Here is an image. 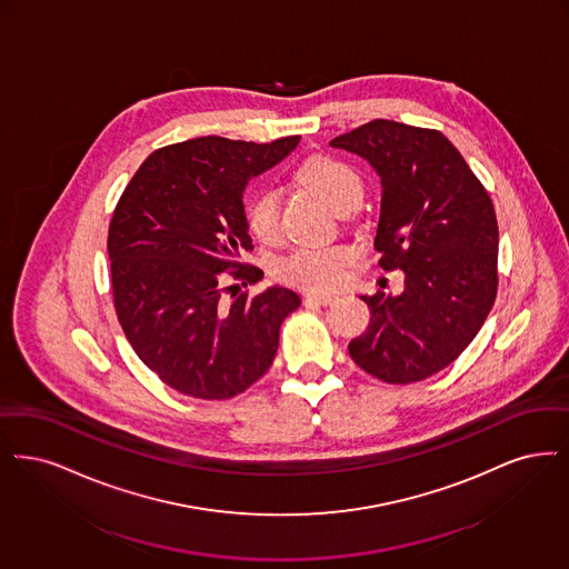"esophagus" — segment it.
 Masks as SVG:
<instances>
[{"label": "esophagus", "mask_w": 569, "mask_h": 569, "mask_svg": "<svg viewBox=\"0 0 569 569\" xmlns=\"http://www.w3.org/2000/svg\"><path fill=\"white\" fill-rule=\"evenodd\" d=\"M303 301H306V303L329 306V303H333V301H336V296H331V293H317V291H310V293H306V296H303Z\"/></svg>", "instance_id": "obj_1"}]
</instances>
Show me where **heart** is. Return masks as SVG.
Segmentation results:
<instances>
[{
    "label": "heart",
    "mask_w": 569,
    "mask_h": 569,
    "mask_svg": "<svg viewBox=\"0 0 569 569\" xmlns=\"http://www.w3.org/2000/svg\"><path fill=\"white\" fill-rule=\"evenodd\" d=\"M297 180L315 191L333 210L342 212L359 206L363 198V182L348 163L317 154L297 168ZM247 224L250 233L261 242H272L280 233V196L276 189H261L248 201ZM352 259V250L345 244L329 247H299L289 250L273 263V273L297 287L325 289L333 287Z\"/></svg>",
    "instance_id": "1"
}]
</instances>
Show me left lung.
I'll return each mask as SVG.
<instances>
[{"label":"left lung","mask_w":569,"mask_h":569,"mask_svg":"<svg viewBox=\"0 0 569 569\" xmlns=\"http://www.w3.org/2000/svg\"><path fill=\"white\" fill-rule=\"evenodd\" d=\"M331 147L363 157L380 176L373 248L382 270L403 272L401 296H361L371 321L348 352L382 382H419L470 347L493 308V201L438 129L376 119Z\"/></svg>","instance_id":"obj_1"}]
</instances>
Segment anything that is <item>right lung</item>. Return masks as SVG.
Masks as SVG:
<instances>
[{
  "instance_id": "1",
  "label": "right lung",
  "mask_w": 569,
  "mask_h": 569,
  "mask_svg": "<svg viewBox=\"0 0 569 569\" xmlns=\"http://www.w3.org/2000/svg\"><path fill=\"white\" fill-rule=\"evenodd\" d=\"M297 144L299 136L270 144L203 136L163 147L114 208L117 317L142 363L182 396L229 399L272 366L280 325L301 299L284 287L238 293L263 278L240 261L252 248L242 193Z\"/></svg>"
}]
</instances>
